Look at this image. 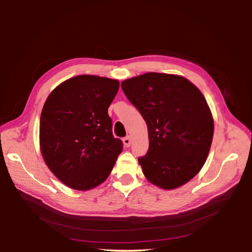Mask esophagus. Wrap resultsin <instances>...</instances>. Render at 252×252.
I'll return each mask as SVG.
<instances>
[{
  "label": "esophagus",
  "instance_id": "34e87169",
  "mask_svg": "<svg viewBox=\"0 0 252 252\" xmlns=\"http://www.w3.org/2000/svg\"><path fill=\"white\" fill-rule=\"evenodd\" d=\"M123 144H124L125 147H129V146H130V144H131L130 136H126V138H124V139H123Z\"/></svg>",
  "mask_w": 252,
  "mask_h": 252
}]
</instances>
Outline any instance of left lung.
I'll return each instance as SVG.
<instances>
[{"instance_id":"8db88e82","label":"left lung","mask_w":252,"mask_h":252,"mask_svg":"<svg viewBox=\"0 0 252 252\" xmlns=\"http://www.w3.org/2000/svg\"><path fill=\"white\" fill-rule=\"evenodd\" d=\"M121 86L147 124L149 148L139 158L145 178L165 190L185 185L207 159L215 129L201 90L181 75L158 72Z\"/></svg>"}]
</instances>
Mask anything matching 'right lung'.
<instances>
[{
	"instance_id": "add662e5",
	"label": "right lung",
	"mask_w": 252,
	"mask_h": 252,
	"mask_svg": "<svg viewBox=\"0 0 252 252\" xmlns=\"http://www.w3.org/2000/svg\"><path fill=\"white\" fill-rule=\"evenodd\" d=\"M118 80L77 75L53 89L40 119V150L45 164L74 190L94 189L110 174L123 150L112 135L108 108Z\"/></svg>"
}]
</instances>
